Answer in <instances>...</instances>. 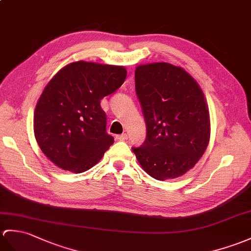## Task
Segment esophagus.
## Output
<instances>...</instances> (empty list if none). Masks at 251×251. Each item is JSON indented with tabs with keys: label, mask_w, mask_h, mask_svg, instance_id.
Masks as SVG:
<instances>
[{
	"label": "esophagus",
	"mask_w": 251,
	"mask_h": 251,
	"mask_svg": "<svg viewBox=\"0 0 251 251\" xmlns=\"http://www.w3.org/2000/svg\"><path fill=\"white\" fill-rule=\"evenodd\" d=\"M128 138V135L127 133H122V135H119L116 136V139L120 140V141H125V140Z\"/></svg>",
	"instance_id": "obj_1"
}]
</instances>
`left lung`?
Wrapping results in <instances>:
<instances>
[{
    "mask_svg": "<svg viewBox=\"0 0 251 251\" xmlns=\"http://www.w3.org/2000/svg\"><path fill=\"white\" fill-rule=\"evenodd\" d=\"M136 94L147 138L131 148L149 176L176 178L194 167L209 141V114L200 86L183 68L169 63L138 66Z\"/></svg>",
    "mask_w": 251,
    "mask_h": 251,
    "instance_id": "obj_1",
    "label": "left lung"
}]
</instances>
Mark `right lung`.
Segmentation results:
<instances>
[{
  "label": "right lung",
  "mask_w": 251,
  "mask_h": 251,
  "mask_svg": "<svg viewBox=\"0 0 251 251\" xmlns=\"http://www.w3.org/2000/svg\"><path fill=\"white\" fill-rule=\"evenodd\" d=\"M126 75L123 66L79 61L50 80L35 108L34 132L54 165L81 173L101 159L114 139L100 100L124 83Z\"/></svg>",
  "instance_id": "add662e5"
}]
</instances>
